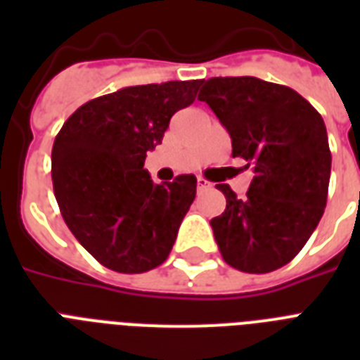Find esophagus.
Instances as JSON below:
<instances>
[{
    "instance_id": "obj_1",
    "label": "esophagus",
    "mask_w": 360,
    "mask_h": 360,
    "mask_svg": "<svg viewBox=\"0 0 360 360\" xmlns=\"http://www.w3.org/2000/svg\"><path fill=\"white\" fill-rule=\"evenodd\" d=\"M196 185H198V191H205V188H209V186H211V183H209L207 179H203V177H198Z\"/></svg>"
}]
</instances>
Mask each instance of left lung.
Returning a JSON list of instances; mask_svg holds the SVG:
<instances>
[{
  "mask_svg": "<svg viewBox=\"0 0 360 360\" xmlns=\"http://www.w3.org/2000/svg\"><path fill=\"white\" fill-rule=\"evenodd\" d=\"M198 98L231 136V155L254 169L246 198L217 185L226 209L211 220L224 262L243 273L284 267L307 245L327 205L330 149L323 117L291 87L254 76L200 82Z\"/></svg>",
  "mask_w": 360,
  "mask_h": 360,
  "instance_id": "left-lung-1",
  "label": "left lung"
}]
</instances>
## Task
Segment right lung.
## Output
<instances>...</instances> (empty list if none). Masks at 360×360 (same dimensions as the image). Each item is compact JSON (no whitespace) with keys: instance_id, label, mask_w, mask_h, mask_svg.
<instances>
[{"instance_id":"right-lung-1","label":"right lung","mask_w":360,"mask_h":360,"mask_svg":"<svg viewBox=\"0 0 360 360\" xmlns=\"http://www.w3.org/2000/svg\"><path fill=\"white\" fill-rule=\"evenodd\" d=\"M200 80L124 87L82 104L52 147V183L72 236L104 267L146 273L166 262L196 198V177L155 185L143 169Z\"/></svg>"}]
</instances>
